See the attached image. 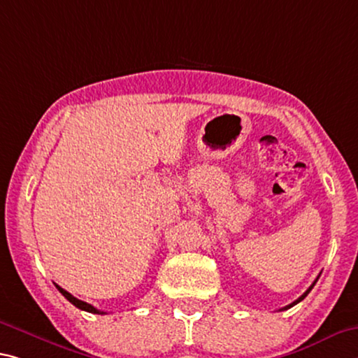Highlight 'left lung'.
Instances as JSON below:
<instances>
[{
    "instance_id": "1",
    "label": "left lung",
    "mask_w": 358,
    "mask_h": 358,
    "mask_svg": "<svg viewBox=\"0 0 358 358\" xmlns=\"http://www.w3.org/2000/svg\"><path fill=\"white\" fill-rule=\"evenodd\" d=\"M317 280H319V277H317V279L314 280V283H312V285H310V287L308 288V290H306V292H304V293L301 294V296H299V298L296 299V301H293L292 304H288V306H285V308H283V309H290V308H293V306H294V304H298L299 301H303V299H304L306 296H308V294H309V292L312 290V287H314V285H315V282H317Z\"/></svg>"
}]
</instances>
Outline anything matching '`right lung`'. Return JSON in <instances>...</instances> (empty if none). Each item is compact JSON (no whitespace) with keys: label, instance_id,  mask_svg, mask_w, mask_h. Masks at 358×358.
<instances>
[{"label":"right lung","instance_id":"1","mask_svg":"<svg viewBox=\"0 0 358 358\" xmlns=\"http://www.w3.org/2000/svg\"><path fill=\"white\" fill-rule=\"evenodd\" d=\"M55 287H57V290H59L62 294H64V296H65V298L68 299V301H70L73 306H76L78 309H81V310H86V312H90V314H100V315L106 314V312H103V310H99V309H95L92 304H89V303H84V301H81V299L75 298V296H73L71 293H68L66 290H64V288L57 285V283H55Z\"/></svg>","mask_w":358,"mask_h":358}]
</instances>
